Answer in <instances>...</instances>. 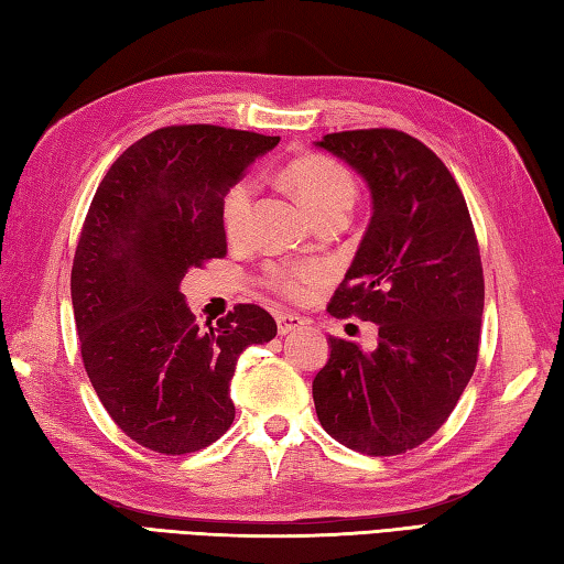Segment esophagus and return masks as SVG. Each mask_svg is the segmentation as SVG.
Returning <instances> with one entry per match:
<instances>
[{
	"label": "esophagus",
	"mask_w": 564,
	"mask_h": 564,
	"mask_svg": "<svg viewBox=\"0 0 564 564\" xmlns=\"http://www.w3.org/2000/svg\"><path fill=\"white\" fill-rule=\"evenodd\" d=\"M306 321L299 314H278V333L280 336H290V333L304 328Z\"/></svg>",
	"instance_id": "1"
}]
</instances>
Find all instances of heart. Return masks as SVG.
Instances as JSON below:
<instances>
[{"label":"heart","mask_w":564,"mask_h":564,"mask_svg":"<svg viewBox=\"0 0 564 564\" xmlns=\"http://www.w3.org/2000/svg\"><path fill=\"white\" fill-rule=\"evenodd\" d=\"M286 182L296 192L299 202L304 204V209L318 218L321 214L333 209H350L355 202V180L340 163L324 155H306L296 158L286 167ZM252 197H256V185L250 180L236 182L228 189L224 199V228L228 236H240L248 226ZM318 280L316 268H292V270H274L272 284L286 296H302L306 286Z\"/></svg>","instance_id":"heart-1"}]
</instances>
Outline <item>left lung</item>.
Segmentation results:
<instances>
[{
	"instance_id": "left-lung-1",
	"label": "left lung",
	"mask_w": 564,
	"mask_h": 564,
	"mask_svg": "<svg viewBox=\"0 0 564 564\" xmlns=\"http://www.w3.org/2000/svg\"><path fill=\"white\" fill-rule=\"evenodd\" d=\"M318 148L367 182L370 226L328 312L377 324L379 343L330 338L314 377L321 426L350 451L399 455L429 441L475 372L485 274L451 170L394 129L328 133Z\"/></svg>"
}]
</instances>
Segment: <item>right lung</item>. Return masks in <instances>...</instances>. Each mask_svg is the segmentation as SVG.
<instances>
[{
    "instance_id": "add662e5",
    "label": "right lung",
    "mask_w": 564,
    "mask_h": 564,
    "mask_svg": "<svg viewBox=\"0 0 564 564\" xmlns=\"http://www.w3.org/2000/svg\"><path fill=\"white\" fill-rule=\"evenodd\" d=\"M278 143L224 126H165L126 148L89 204L70 278L79 350L113 423L155 453L221 438L236 416L238 355L278 336L256 304L202 328L180 292L189 268L226 256L224 197Z\"/></svg>"
}]
</instances>
